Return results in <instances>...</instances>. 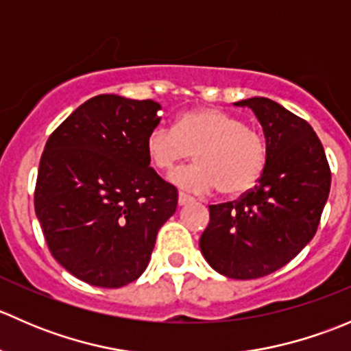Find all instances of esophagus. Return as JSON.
<instances>
[{"label":"esophagus","mask_w":351,"mask_h":351,"mask_svg":"<svg viewBox=\"0 0 351 351\" xmlns=\"http://www.w3.org/2000/svg\"><path fill=\"white\" fill-rule=\"evenodd\" d=\"M192 202H193V198L185 195V193H180V195H178V205H180V207H185V205L192 204Z\"/></svg>","instance_id":"34e87169"}]
</instances>
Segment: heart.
<instances>
[{
  "label": "heart",
  "mask_w": 351,
  "mask_h": 351,
  "mask_svg": "<svg viewBox=\"0 0 351 351\" xmlns=\"http://www.w3.org/2000/svg\"><path fill=\"white\" fill-rule=\"evenodd\" d=\"M153 168L169 173L195 156L197 165L178 169L171 183L192 193L219 189L238 197L253 189L267 166V141L239 117L215 107H195L180 113L173 129L156 127L146 137Z\"/></svg>",
  "instance_id": "b5f03b06"
}]
</instances>
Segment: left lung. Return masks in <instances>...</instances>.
<instances>
[{"instance_id":"left-lung-1","label":"left lung","mask_w":351,"mask_h":351,"mask_svg":"<svg viewBox=\"0 0 351 351\" xmlns=\"http://www.w3.org/2000/svg\"><path fill=\"white\" fill-rule=\"evenodd\" d=\"M253 110L267 141L258 185L238 202L210 205L200 251L217 274L250 280L274 274L314 238L331 173L313 127L270 98L236 101Z\"/></svg>"}]
</instances>
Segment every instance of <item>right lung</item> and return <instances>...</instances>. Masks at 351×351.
<instances>
[{
  "instance_id": "right-lung-1",
  "label": "right lung",
  "mask_w": 351,
  "mask_h": 351,
  "mask_svg": "<svg viewBox=\"0 0 351 351\" xmlns=\"http://www.w3.org/2000/svg\"><path fill=\"white\" fill-rule=\"evenodd\" d=\"M161 105L98 95L52 132L40 158L35 214L52 256L80 280L117 289L146 270L178 192L153 168L146 137Z\"/></svg>"
}]
</instances>
